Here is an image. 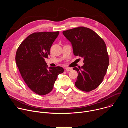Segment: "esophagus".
Here are the masks:
<instances>
[{
    "label": "esophagus",
    "mask_w": 128,
    "mask_h": 128,
    "mask_svg": "<svg viewBox=\"0 0 128 128\" xmlns=\"http://www.w3.org/2000/svg\"><path fill=\"white\" fill-rule=\"evenodd\" d=\"M65 69H66V71L68 72V71H71V70H72V68H69V67H66V68H65Z\"/></svg>",
    "instance_id": "esophagus-1"
}]
</instances>
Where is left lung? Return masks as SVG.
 <instances>
[{
	"label": "left lung",
	"mask_w": 128,
	"mask_h": 128,
	"mask_svg": "<svg viewBox=\"0 0 128 128\" xmlns=\"http://www.w3.org/2000/svg\"><path fill=\"white\" fill-rule=\"evenodd\" d=\"M71 42L76 56L84 58V65L74 70L78 73L76 86L80 90L90 92L102 83L109 66L106 44L94 31L80 27L63 32Z\"/></svg>",
	"instance_id": "1"
}]
</instances>
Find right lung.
Segmentation results:
<instances>
[{"mask_svg":"<svg viewBox=\"0 0 128 128\" xmlns=\"http://www.w3.org/2000/svg\"><path fill=\"white\" fill-rule=\"evenodd\" d=\"M59 34V31L34 33L21 43L16 52V64L23 79L31 90L40 96L51 92L58 76L64 72L61 67H48L45 61Z\"/></svg>","mask_w":128,"mask_h":128,"instance_id":"right-lung-1","label":"right lung"}]
</instances>
